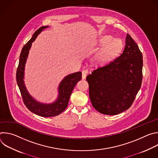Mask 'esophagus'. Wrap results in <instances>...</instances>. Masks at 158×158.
I'll list each match as a JSON object with an SVG mask.
<instances>
[{"mask_svg": "<svg viewBox=\"0 0 158 158\" xmlns=\"http://www.w3.org/2000/svg\"><path fill=\"white\" fill-rule=\"evenodd\" d=\"M87 74H88V71H83L82 72V79H85Z\"/></svg>", "mask_w": 158, "mask_h": 158, "instance_id": "obj_1", "label": "esophagus"}]
</instances>
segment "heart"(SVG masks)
Returning <instances> with one entry per match:
<instances>
[{"mask_svg": "<svg viewBox=\"0 0 158 158\" xmlns=\"http://www.w3.org/2000/svg\"><path fill=\"white\" fill-rule=\"evenodd\" d=\"M112 37L106 35L102 39V43L107 44V46L104 48L98 56V59L101 61H106L112 57L116 55L123 48V42L120 39L112 40Z\"/></svg>", "mask_w": 158, "mask_h": 158, "instance_id": "heart-1", "label": "heart"}]
</instances>
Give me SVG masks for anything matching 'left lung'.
<instances>
[{
    "label": "left lung",
    "mask_w": 158,
    "mask_h": 158,
    "mask_svg": "<svg viewBox=\"0 0 158 158\" xmlns=\"http://www.w3.org/2000/svg\"><path fill=\"white\" fill-rule=\"evenodd\" d=\"M143 55L127 34L123 52L86 77L93 106L101 114L116 115L128 109L143 80Z\"/></svg>",
    "instance_id": "1"
}]
</instances>
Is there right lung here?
<instances>
[{"instance_id":"add662e5","label":"right lung","mask_w":158,"mask_h":158,"mask_svg":"<svg viewBox=\"0 0 158 158\" xmlns=\"http://www.w3.org/2000/svg\"><path fill=\"white\" fill-rule=\"evenodd\" d=\"M48 26H42L37 29L32 38L26 44L22 49L19 57V63L17 69L16 80L19 86L22 100L26 107L33 113L45 118L53 117L60 114L68 106L71 94L77 82L81 79L82 74L79 72L70 74L65 76L61 81L59 87V97L53 103L44 104L35 101L31 97L24 83V73L25 64L28 56L32 43L35 40L38 34Z\"/></svg>"}]
</instances>
